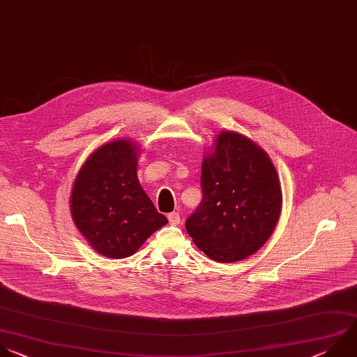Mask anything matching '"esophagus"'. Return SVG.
<instances>
[{"mask_svg": "<svg viewBox=\"0 0 357 357\" xmlns=\"http://www.w3.org/2000/svg\"><path fill=\"white\" fill-rule=\"evenodd\" d=\"M168 221L171 225H178L181 222V215L179 213H169L168 214Z\"/></svg>", "mask_w": 357, "mask_h": 357, "instance_id": "1", "label": "esophagus"}]
</instances>
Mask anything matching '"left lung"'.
Listing matches in <instances>:
<instances>
[{
  "label": "left lung",
  "mask_w": 357,
  "mask_h": 357,
  "mask_svg": "<svg viewBox=\"0 0 357 357\" xmlns=\"http://www.w3.org/2000/svg\"><path fill=\"white\" fill-rule=\"evenodd\" d=\"M203 200L186 231L210 259L238 262L271 238L282 213L276 168L255 142L221 130L202 162Z\"/></svg>",
  "instance_id": "1"
}]
</instances>
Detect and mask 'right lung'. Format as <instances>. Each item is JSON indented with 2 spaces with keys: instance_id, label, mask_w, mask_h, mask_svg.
<instances>
[{
  "instance_id": "add662e5",
  "label": "right lung",
  "mask_w": 357,
  "mask_h": 357,
  "mask_svg": "<svg viewBox=\"0 0 357 357\" xmlns=\"http://www.w3.org/2000/svg\"><path fill=\"white\" fill-rule=\"evenodd\" d=\"M139 154L133 140L106 143L86 158L73 183V221L99 255L128 258L168 222L139 182Z\"/></svg>"
}]
</instances>
